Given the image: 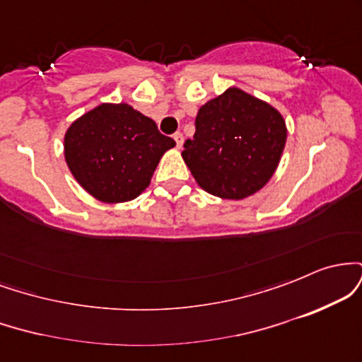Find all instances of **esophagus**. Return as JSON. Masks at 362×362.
<instances>
[{
	"label": "esophagus",
	"instance_id": "34e87169",
	"mask_svg": "<svg viewBox=\"0 0 362 362\" xmlns=\"http://www.w3.org/2000/svg\"><path fill=\"white\" fill-rule=\"evenodd\" d=\"M173 139H175L177 148L182 149V144H184V134H182V132H175V134H173Z\"/></svg>",
	"mask_w": 362,
	"mask_h": 362
}]
</instances>
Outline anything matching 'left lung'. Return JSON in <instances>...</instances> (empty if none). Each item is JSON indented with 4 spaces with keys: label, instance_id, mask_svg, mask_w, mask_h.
<instances>
[{
    "label": "left lung",
    "instance_id": "obj_1",
    "mask_svg": "<svg viewBox=\"0 0 362 362\" xmlns=\"http://www.w3.org/2000/svg\"><path fill=\"white\" fill-rule=\"evenodd\" d=\"M286 138L279 112L231 86L199 109L194 139L185 141L182 158L201 189L240 201L271 180Z\"/></svg>",
    "mask_w": 362,
    "mask_h": 362
}]
</instances>
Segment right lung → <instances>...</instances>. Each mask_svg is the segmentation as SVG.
Masks as SVG:
<instances>
[{"instance_id": "1", "label": "right lung", "mask_w": 362, "mask_h": 362, "mask_svg": "<svg viewBox=\"0 0 362 362\" xmlns=\"http://www.w3.org/2000/svg\"><path fill=\"white\" fill-rule=\"evenodd\" d=\"M175 141L127 103H102L68 127L64 158L73 177L98 201L117 204L146 190Z\"/></svg>"}]
</instances>
